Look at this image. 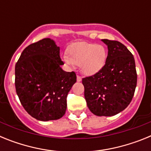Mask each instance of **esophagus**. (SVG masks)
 Wrapping results in <instances>:
<instances>
[{
  "instance_id": "1",
  "label": "esophagus",
  "mask_w": 151,
  "mask_h": 151,
  "mask_svg": "<svg viewBox=\"0 0 151 151\" xmlns=\"http://www.w3.org/2000/svg\"><path fill=\"white\" fill-rule=\"evenodd\" d=\"M82 81V77L77 75V82H81Z\"/></svg>"
}]
</instances>
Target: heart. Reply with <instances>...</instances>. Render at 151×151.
Listing matches in <instances>:
<instances>
[{"mask_svg":"<svg viewBox=\"0 0 151 151\" xmlns=\"http://www.w3.org/2000/svg\"><path fill=\"white\" fill-rule=\"evenodd\" d=\"M69 56L64 55L63 60L67 65L79 66L82 73L91 76L104 68L107 58V50L101 45L88 42H76L69 47Z\"/></svg>","mask_w":151,"mask_h":151,"instance_id":"obj_1","label":"heart"}]
</instances>
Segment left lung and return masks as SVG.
Instances as JSON below:
<instances>
[{"label":"left lung","instance_id":"left-lung-1","mask_svg":"<svg viewBox=\"0 0 151 151\" xmlns=\"http://www.w3.org/2000/svg\"><path fill=\"white\" fill-rule=\"evenodd\" d=\"M107 45L106 63L101 71L82 78L88 107L98 116L120 113L132 100L137 85L132 54L119 41L102 39Z\"/></svg>","mask_w":151,"mask_h":151}]
</instances>
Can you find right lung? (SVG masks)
I'll return each instance as SVG.
<instances>
[{
  "label": "right lung",
  "instance_id": "right-lung-1",
  "mask_svg": "<svg viewBox=\"0 0 151 151\" xmlns=\"http://www.w3.org/2000/svg\"><path fill=\"white\" fill-rule=\"evenodd\" d=\"M60 47L44 38L24 49L15 66V86L22 106L40 121L59 119L66 113V97L76 82L74 72H65Z\"/></svg>",
  "mask_w": 151,
  "mask_h": 151
}]
</instances>
